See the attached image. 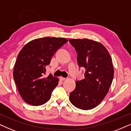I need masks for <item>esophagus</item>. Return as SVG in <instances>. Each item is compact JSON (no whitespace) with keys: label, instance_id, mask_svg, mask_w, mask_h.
<instances>
[{"label":"esophagus","instance_id":"34e87169","mask_svg":"<svg viewBox=\"0 0 131 131\" xmlns=\"http://www.w3.org/2000/svg\"><path fill=\"white\" fill-rule=\"evenodd\" d=\"M59 79H60V80H61V81H64V80H65L66 78H64V77H60L59 78Z\"/></svg>","mask_w":131,"mask_h":131}]
</instances>
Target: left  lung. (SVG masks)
Here are the masks:
<instances>
[{
  "label": "left lung",
  "mask_w": 131,
  "mask_h": 131,
  "mask_svg": "<svg viewBox=\"0 0 131 131\" xmlns=\"http://www.w3.org/2000/svg\"><path fill=\"white\" fill-rule=\"evenodd\" d=\"M76 50L80 68H84V79L77 80L69 94L71 102L78 108L88 110L102 102L114 77L111 56L102 43L88 39H69Z\"/></svg>",
  "instance_id": "8db88e82"
}]
</instances>
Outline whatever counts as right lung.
<instances>
[{"label":"right lung","instance_id":"add662e5","mask_svg":"<svg viewBox=\"0 0 131 131\" xmlns=\"http://www.w3.org/2000/svg\"><path fill=\"white\" fill-rule=\"evenodd\" d=\"M68 40L62 38L45 37L32 40L19 53L13 77L21 96L26 103L38 106L50 99L58 85L59 78L50 74L43 78L45 67Z\"/></svg>","mask_w":131,"mask_h":131}]
</instances>
